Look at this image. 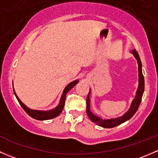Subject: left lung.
<instances>
[{
  "label": "left lung",
  "mask_w": 158,
  "mask_h": 158,
  "mask_svg": "<svg viewBox=\"0 0 158 158\" xmlns=\"http://www.w3.org/2000/svg\"><path fill=\"white\" fill-rule=\"evenodd\" d=\"M132 54L135 56V57L136 58L137 61H138V88L137 90L136 95H135V98H134L133 101H132L130 109L125 114L122 116V117L116 118H111V119H102L101 118L98 117V116L95 115L92 111H90V99H89V95H90V90L88 94V96L86 98V112L88 114L89 118L91 119L92 122L95 123L96 125H99V126L102 127V128H114V127L118 126V125H121V124L124 123L126 121L129 120L131 118L133 117L134 114H135V112L138 110V107H139L140 104H141V98H142L143 93H144V76L142 74V70H141V67H142V65H141V59H140L139 55H138V52H137L135 49H133L131 51Z\"/></svg>",
  "instance_id": "8db88e82"
}]
</instances>
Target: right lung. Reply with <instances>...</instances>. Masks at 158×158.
<instances>
[{
    "instance_id": "obj_1",
    "label": "right lung",
    "mask_w": 158,
    "mask_h": 158,
    "mask_svg": "<svg viewBox=\"0 0 158 158\" xmlns=\"http://www.w3.org/2000/svg\"><path fill=\"white\" fill-rule=\"evenodd\" d=\"M78 82H79V81L75 80L73 81V82H70L68 85H66V87L65 88L64 91H63V95H62L61 96V98H60V104H59L58 106H56L55 109L49 110V111H38V110H33V109H29V108L27 107V106H25V105L23 104L20 99H19L17 95H16L14 89V92L16 98H17V99L18 100L19 103H20V105L21 106V107L23 108L25 111H26L27 114H29L30 117L33 118L34 119H36V120H49V119H52L53 118L57 117V116L62 112V111H63V107H64L65 99H66V94H67L68 92L71 90V89L73 88V87H74Z\"/></svg>"
}]
</instances>
